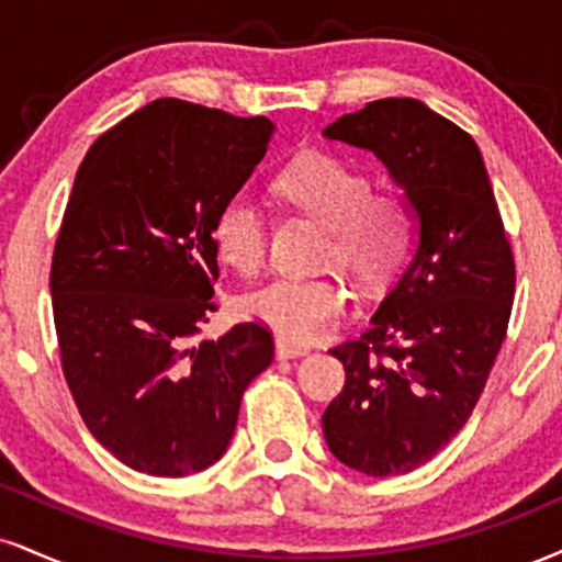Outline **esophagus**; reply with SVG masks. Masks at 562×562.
Listing matches in <instances>:
<instances>
[{"mask_svg":"<svg viewBox=\"0 0 562 562\" xmlns=\"http://www.w3.org/2000/svg\"><path fill=\"white\" fill-rule=\"evenodd\" d=\"M274 350H277V358H280V361H288V358L306 356L311 348L306 346V342H293V340H285V337H277Z\"/></svg>","mask_w":562,"mask_h":562,"instance_id":"esophagus-1","label":"esophagus"}]
</instances>
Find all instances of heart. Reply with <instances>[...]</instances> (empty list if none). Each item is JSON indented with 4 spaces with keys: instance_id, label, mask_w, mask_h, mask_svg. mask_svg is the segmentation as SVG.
<instances>
[{
    "instance_id": "1",
    "label": "heart",
    "mask_w": 562,
    "mask_h": 562,
    "mask_svg": "<svg viewBox=\"0 0 562 562\" xmlns=\"http://www.w3.org/2000/svg\"><path fill=\"white\" fill-rule=\"evenodd\" d=\"M290 204L329 229L327 256L363 288H382L411 238V209L397 193H371L361 170L333 154H303L277 180ZM222 261L251 274L267 254V214L254 195L238 193L214 225ZM350 306L337 277H277L246 295L243 308L290 340H314L335 327Z\"/></svg>"
}]
</instances>
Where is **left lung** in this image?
I'll use <instances>...</instances> for the list:
<instances>
[{
	"label": "left lung",
	"mask_w": 562,
	"mask_h": 562,
	"mask_svg": "<svg viewBox=\"0 0 562 562\" xmlns=\"http://www.w3.org/2000/svg\"><path fill=\"white\" fill-rule=\"evenodd\" d=\"M322 133L374 154L416 225L414 254L367 333L329 350L346 387L324 411V439L361 474H408L482 395L516 293L510 243L476 140L424 101H371Z\"/></svg>",
	"instance_id": "obj_1"
}]
</instances>
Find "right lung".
<instances>
[{"instance_id":"add662e5","label":"right lung","mask_w":562,"mask_h":562,"mask_svg":"<svg viewBox=\"0 0 562 562\" xmlns=\"http://www.w3.org/2000/svg\"><path fill=\"white\" fill-rule=\"evenodd\" d=\"M157 99L88 148L52 261L67 387L88 431L140 474L188 476L225 456L240 397L272 363L256 322L195 342L214 311V225L274 135Z\"/></svg>"}]
</instances>
